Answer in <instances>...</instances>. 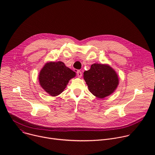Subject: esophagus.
Segmentation results:
<instances>
[{"instance_id": "34e87169", "label": "esophagus", "mask_w": 155, "mask_h": 155, "mask_svg": "<svg viewBox=\"0 0 155 155\" xmlns=\"http://www.w3.org/2000/svg\"><path fill=\"white\" fill-rule=\"evenodd\" d=\"M77 74L78 77H79V78H80V77H82V73H81V72L80 71H78L77 72Z\"/></svg>"}]
</instances>
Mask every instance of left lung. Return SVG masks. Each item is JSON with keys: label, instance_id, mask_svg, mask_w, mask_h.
<instances>
[{"label": "left lung", "instance_id": "8db88e82", "mask_svg": "<svg viewBox=\"0 0 155 155\" xmlns=\"http://www.w3.org/2000/svg\"><path fill=\"white\" fill-rule=\"evenodd\" d=\"M83 74L90 91L100 99L112 94L119 83L117 74L107 64H93L90 69L84 72Z\"/></svg>", "mask_w": 155, "mask_h": 155}]
</instances>
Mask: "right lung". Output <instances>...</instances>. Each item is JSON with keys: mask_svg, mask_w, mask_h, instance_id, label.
Here are the masks:
<instances>
[{"mask_svg": "<svg viewBox=\"0 0 155 155\" xmlns=\"http://www.w3.org/2000/svg\"><path fill=\"white\" fill-rule=\"evenodd\" d=\"M75 72L61 61L45 64L40 72L38 80L43 89L51 96L60 94L69 80L75 77Z\"/></svg>", "mask_w": 155, "mask_h": 155, "instance_id": "obj_1", "label": "right lung"}]
</instances>
